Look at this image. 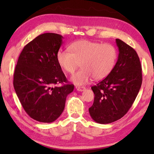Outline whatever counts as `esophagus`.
Returning <instances> with one entry per match:
<instances>
[{"mask_svg":"<svg viewBox=\"0 0 154 154\" xmlns=\"http://www.w3.org/2000/svg\"><path fill=\"white\" fill-rule=\"evenodd\" d=\"M76 89H77V91L83 92V91H84L85 90V87H83V86H77L76 87Z\"/></svg>","mask_w":154,"mask_h":154,"instance_id":"1","label":"esophagus"}]
</instances>
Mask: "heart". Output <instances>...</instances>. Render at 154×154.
Instances as JSON below:
<instances>
[{"mask_svg": "<svg viewBox=\"0 0 154 154\" xmlns=\"http://www.w3.org/2000/svg\"><path fill=\"white\" fill-rule=\"evenodd\" d=\"M69 51L57 52V62L64 71L72 73L81 62L82 68L71 77L78 85L86 84L92 79L101 80L111 74L118 60V50L111 43L79 40L69 46Z\"/></svg>", "mask_w": 154, "mask_h": 154, "instance_id": "obj_1", "label": "heart"}]
</instances>
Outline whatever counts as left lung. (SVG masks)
Instances as JSON below:
<instances>
[{
    "label": "left lung",
    "mask_w": 154,
    "mask_h": 154,
    "mask_svg": "<svg viewBox=\"0 0 154 154\" xmlns=\"http://www.w3.org/2000/svg\"><path fill=\"white\" fill-rule=\"evenodd\" d=\"M118 59L113 71L92 87L94 100L89 108L96 122L105 124L122 118L133 104L142 84V69L138 54L124 41L116 38Z\"/></svg>",
    "instance_id": "8db88e82"
}]
</instances>
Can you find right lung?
<instances>
[{
	"label": "right lung",
	"mask_w": 154,
	"mask_h": 154,
	"mask_svg": "<svg viewBox=\"0 0 154 154\" xmlns=\"http://www.w3.org/2000/svg\"><path fill=\"white\" fill-rule=\"evenodd\" d=\"M62 38L55 33L36 36L23 49L15 66L14 86L21 105L31 118L43 123L60 116L66 96L74 90L57 62ZM59 83L63 85L55 86Z\"/></svg>",
	"instance_id": "1"
}]
</instances>
